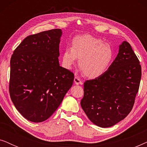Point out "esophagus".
<instances>
[{
	"label": "esophagus",
	"mask_w": 147,
	"mask_h": 147,
	"mask_svg": "<svg viewBox=\"0 0 147 147\" xmlns=\"http://www.w3.org/2000/svg\"><path fill=\"white\" fill-rule=\"evenodd\" d=\"M74 83H75L76 85H79V84H82V82L80 78L77 77V76H75V78H74Z\"/></svg>",
	"instance_id": "1"
}]
</instances>
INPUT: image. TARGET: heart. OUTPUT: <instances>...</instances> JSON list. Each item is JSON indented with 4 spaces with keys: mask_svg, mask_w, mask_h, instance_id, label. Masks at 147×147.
Masks as SVG:
<instances>
[{
    "mask_svg": "<svg viewBox=\"0 0 147 147\" xmlns=\"http://www.w3.org/2000/svg\"><path fill=\"white\" fill-rule=\"evenodd\" d=\"M79 59L78 65L86 77L95 79L103 75L114 58V51L109 43L90 35L77 36L71 48L66 47L62 59L65 67L70 68Z\"/></svg>",
    "mask_w": 147,
    "mask_h": 147,
    "instance_id": "heart-1",
    "label": "heart"
}]
</instances>
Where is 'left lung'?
<instances>
[{
    "mask_svg": "<svg viewBox=\"0 0 147 147\" xmlns=\"http://www.w3.org/2000/svg\"><path fill=\"white\" fill-rule=\"evenodd\" d=\"M141 79L140 61L123 41L115 59L103 75L84 82L81 106L90 121L102 128L125 118L133 107Z\"/></svg>",
    "mask_w": 147,
    "mask_h": 147,
    "instance_id": "left-lung-1",
    "label": "left lung"
}]
</instances>
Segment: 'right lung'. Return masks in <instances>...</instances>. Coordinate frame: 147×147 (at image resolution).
<instances>
[{
	"label": "right lung",
	"mask_w": 147,
	"mask_h": 147,
	"mask_svg": "<svg viewBox=\"0 0 147 147\" xmlns=\"http://www.w3.org/2000/svg\"><path fill=\"white\" fill-rule=\"evenodd\" d=\"M61 35V29H55L28 36L11 56L10 96L31 122L48 119L73 84L74 74L59 65Z\"/></svg>",
	"instance_id": "add662e5"
}]
</instances>
